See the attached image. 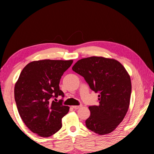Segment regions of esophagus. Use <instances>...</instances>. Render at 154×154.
<instances>
[{
  "label": "esophagus",
  "mask_w": 154,
  "mask_h": 154,
  "mask_svg": "<svg viewBox=\"0 0 154 154\" xmlns=\"http://www.w3.org/2000/svg\"><path fill=\"white\" fill-rule=\"evenodd\" d=\"M81 106H82V105H74V106H72V107L73 108V109H79Z\"/></svg>",
  "instance_id": "34e87169"
}]
</instances>
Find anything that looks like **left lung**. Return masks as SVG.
I'll return each mask as SVG.
<instances>
[{
  "label": "left lung",
  "mask_w": 154,
  "mask_h": 154,
  "mask_svg": "<svg viewBox=\"0 0 154 154\" xmlns=\"http://www.w3.org/2000/svg\"><path fill=\"white\" fill-rule=\"evenodd\" d=\"M72 69L84 77L93 91L100 93L99 105L89 106L86 127L100 135L111 133L128 110L132 90L128 72L116 60L101 56L81 59Z\"/></svg>",
  "instance_id": "1"
}]
</instances>
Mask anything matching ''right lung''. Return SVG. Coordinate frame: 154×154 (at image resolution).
<instances>
[{
	"instance_id": "add662e5",
	"label": "right lung",
	"mask_w": 154,
	"mask_h": 154,
	"mask_svg": "<svg viewBox=\"0 0 154 154\" xmlns=\"http://www.w3.org/2000/svg\"><path fill=\"white\" fill-rule=\"evenodd\" d=\"M73 60H41L28 63L21 72L14 88L15 100L22 121L34 133L49 137L62 128V118L69 106L52 100L64 96L59 83ZM56 99V98H55Z\"/></svg>"
}]
</instances>
